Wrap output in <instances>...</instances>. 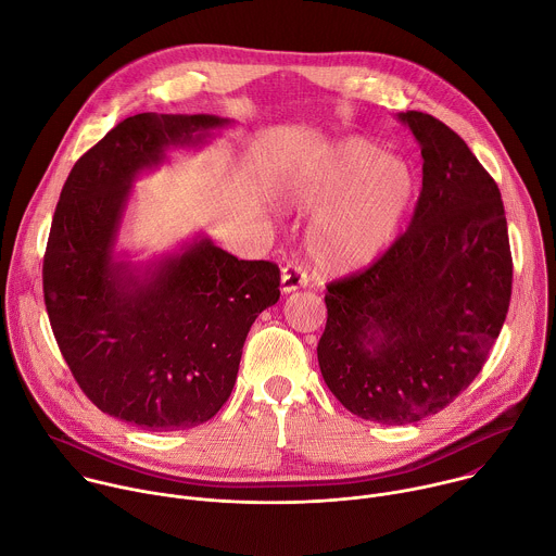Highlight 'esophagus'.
<instances>
[{
  "label": "esophagus",
  "mask_w": 556,
  "mask_h": 556,
  "mask_svg": "<svg viewBox=\"0 0 556 556\" xmlns=\"http://www.w3.org/2000/svg\"><path fill=\"white\" fill-rule=\"evenodd\" d=\"M307 283V270L303 264L290 262L281 268V292H294Z\"/></svg>",
  "instance_id": "34e87169"
}]
</instances>
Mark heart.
Segmentation results:
<instances>
[{"instance_id": "heart-1", "label": "heart", "mask_w": 556, "mask_h": 556, "mask_svg": "<svg viewBox=\"0 0 556 556\" xmlns=\"http://www.w3.org/2000/svg\"><path fill=\"white\" fill-rule=\"evenodd\" d=\"M416 193V169L363 138L339 142L324 161L286 180L290 202L321 206L307 244L326 273H350L380 257L399 235Z\"/></svg>"}]
</instances>
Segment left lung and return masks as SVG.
Returning <instances> with one entry per match:
<instances>
[{
	"instance_id": "left-lung-1",
	"label": "left lung",
	"mask_w": 556,
	"mask_h": 556,
	"mask_svg": "<svg viewBox=\"0 0 556 556\" xmlns=\"http://www.w3.org/2000/svg\"><path fill=\"white\" fill-rule=\"evenodd\" d=\"M422 151L409 228L371 266L328 283L316 348L326 384L363 420L409 425L475 380L513 292L502 193L442 121L403 112Z\"/></svg>"
}]
</instances>
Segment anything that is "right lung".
Returning <instances> with one entry per match:
<instances>
[{"label":"right lung","instance_id":"right-lung-1","mask_svg":"<svg viewBox=\"0 0 556 556\" xmlns=\"http://www.w3.org/2000/svg\"><path fill=\"white\" fill-rule=\"evenodd\" d=\"M228 121L136 114L74 163L43 255V301L56 345L88 399L149 431L211 420L232 391L257 316L279 301V268L195 240L142 275L114 260L134 178L174 144Z\"/></svg>","mask_w":556,"mask_h":556}]
</instances>
